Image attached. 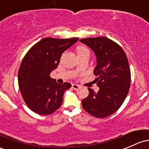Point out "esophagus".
<instances>
[{"mask_svg": "<svg viewBox=\"0 0 149 149\" xmlns=\"http://www.w3.org/2000/svg\"><path fill=\"white\" fill-rule=\"evenodd\" d=\"M72 87L73 89H75V90L80 88V86H79V84H72Z\"/></svg>", "mask_w": 149, "mask_h": 149, "instance_id": "1", "label": "esophagus"}]
</instances>
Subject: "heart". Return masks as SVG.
Instances as JSON below:
<instances>
[{
  "label": "heart",
  "mask_w": 149,
  "mask_h": 149,
  "mask_svg": "<svg viewBox=\"0 0 149 149\" xmlns=\"http://www.w3.org/2000/svg\"><path fill=\"white\" fill-rule=\"evenodd\" d=\"M77 51L78 53H81V52H89V49H88L86 47H84V46H80V47H78Z\"/></svg>",
  "instance_id": "b5f03b06"
}]
</instances>
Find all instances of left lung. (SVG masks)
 Returning a JSON list of instances; mask_svg holds the SVG:
<instances>
[{"instance_id": "left-lung-1", "label": "left lung", "mask_w": 149, "mask_h": 149, "mask_svg": "<svg viewBox=\"0 0 149 149\" xmlns=\"http://www.w3.org/2000/svg\"><path fill=\"white\" fill-rule=\"evenodd\" d=\"M79 41L95 54L94 74L100 87L97 92L88 88L89 95L81 100V105L95 117H107L119 109L129 93L131 72L127 57L117 43L107 38H89Z\"/></svg>"}]
</instances>
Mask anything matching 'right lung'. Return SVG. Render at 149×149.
I'll return each mask as SVG.
<instances>
[{"label":"right lung","instance_id":"obj_1","mask_svg":"<svg viewBox=\"0 0 149 149\" xmlns=\"http://www.w3.org/2000/svg\"><path fill=\"white\" fill-rule=\"evenodd\" d=\"M78 40L44 38L24 57L17 75L19 89L26 105L35 113L48 115L61 106L64 93L72 84H59L49 74L58 66L62 54Z\"/></svg>","mask_w":149,"mask_h":149}]
</instances>
